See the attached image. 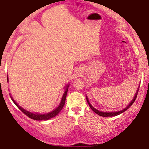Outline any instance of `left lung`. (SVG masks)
<instances>
[{
	"label": "left lung",
	"instance_id": "1",
	"mask_svg": "<svg viewBox=\"0 0 149 149\" xmlns=\"http://www.w3.org/2000/svg\"><path fill=\"white\" fill-rule=\"evenodd\" d=\"M137 92H138V90H137ZM137 92H136V95H135L134 99H133V100L130 102V104L129 105H128L127 107L125 108V109H124L123 110L120 111H118V112H102V111H100L97 110L96 109H95V108H94V107H92V106L90 104V102H89V101H88V99L87 98V97H86V100H87V102H88V103L89 104V106H90V109H91L94 112L96 113L97 114H98L99 116H103V117H109V116H116L119 115V114L122 113H123L124 111H125L127 110V109H129V108L132 105V104L134 103L135 100H136V96H137Z\"/></svg>",
	"mask_w": 149,
	"mask_h": 149
}]
</instances>
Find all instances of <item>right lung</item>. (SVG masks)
Wrapping results in <instances>:
<instances>
[{"instance_id": "add662e5", "label": "right lung", "mask_w": 149, "mask_h": 149, "mask_svg": "<svg viewBox=\"0 0 149 149\" xmlns=\"http://www.w3.org/2000/svg\"><path fill=\"white\" fill-rule=\"evenodd\" d=\"M7 80H8V76H7ZM68 88H69V85H67V86L66 87V90H65V92H64V95H63L62 99H61V101L60 104H59V107H58L56 109H54L53 111L50 112V113H45V114L33 113L27 111H26L25 109H22L21 107H19V106L18 104H17L16 102H15V101L13 100L12 97H11V99H12V100H13V102L15 104V105H16L17 107H18L19 109L20 110H21L23 112L26 116H27L28 117H29L30 118L36 120H48V119L52 118H53V117H55V116H57V114L61 111V109H63V107H64V104H65V101H66V95H67Z\"/></svg>"}]
</instances>
